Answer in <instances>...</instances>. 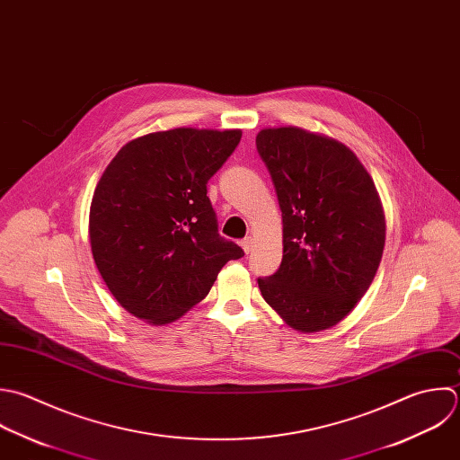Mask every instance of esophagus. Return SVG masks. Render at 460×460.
<instances>
[{"mask_svg": "<svg viewBox=\"0 0 460 460\" xmlns=\"http://www.w3.org/2000/svg\"><path fill=\"white\" fill-rule=\"evenodd\" d=\"M252 243H254V242H252V238H251V236H247V238H243V240H242V247H243L245 254H249V252L252 251Z\"/></svg>", "mask_w": 460, "mask_h": 460, "instance_id": "34e87169", "label": "esophagus"}]
</instances>
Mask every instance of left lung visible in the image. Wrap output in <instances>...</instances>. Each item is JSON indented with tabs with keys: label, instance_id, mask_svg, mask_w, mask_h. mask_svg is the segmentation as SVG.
<instances>
[{
	"label": "left lung",
	"instance_id": "obj_1",
	"mask_svg": "<svg viewBox=\"0 0 460 460\" xmlns=\"http://www.w3.org/2000/svg\"><path fill=\"white\" fill-rule=\"evenodd\" d=\"M283 217V260L258 278L263 299L292 328L339 324L364 297L382 261L385 215L376 186L342 143L299 127L256 136Z\"/></svg>",
	"mask_w": 460,
	"mask_h": 460
}]
</instances>
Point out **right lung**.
<instances>
[{"label": "right lung", "mask_w": 460, "mask_h": 460, "mask_svg": "<svg viewBox=\"0 0 460 460\" xmlns=\"http://www.w3.org/2000/svg\"><path fill=\"white\" fill-rule=\"evenodd\" d=\"M242 130L172 128L128 141L96 184L89 240L98 272L137 319L168 324L200 303L242 247L218 233L208 181Z\"/></svg>", "instance_id": "obj_1"}]
</instances>
